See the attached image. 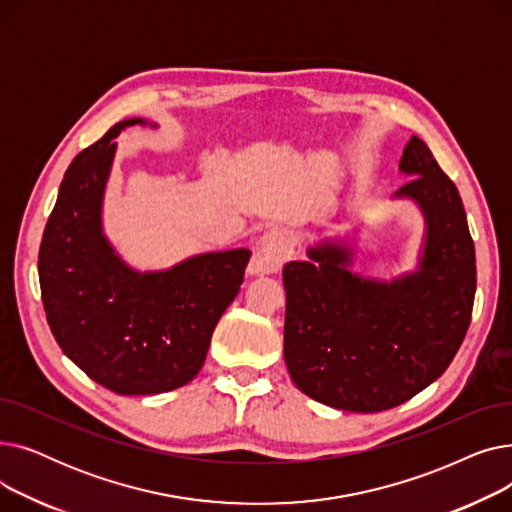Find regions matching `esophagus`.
Returning a JSON list of instances; mask_svg holds the SVG:
<instances>
[{
    "mask_svg": "<svg viewBox=\"0 0 512 512\" xmlns=\"http://www.w3.org/2000/svg\"><path fill=\"white\" fill-rule=\"evenodd\" d=\"M294 249V236L284 228L267 230L255 245L253 259L249 263L251 276L263 274H276L284 261L290 259Z\"/></svg>",
    "mask_w": 512,
    "mask_h": 512,
    "instance_id": "esophagus-1",
    "label": "esophagus"
}]
</instances>
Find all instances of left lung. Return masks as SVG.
I'll list each match as a JSON object with an SVG mask.
<instances>
[{
    "label": "left lung",
    "instance_id": "left-lung-1",
    "mask_svg": "<svg viewBox=\"0 0 512 512\" xmlns=\"http://www.w3.org/2000/svg\"><path fill=\"white\" fill-rule=\"evenodd\" d=\"M398 170L411 180L392 199L415 203L425 224L413 272L355 274V234L321 238L309 261L282 270L290 378L340 411H388L425 390L448 369L471 321L477 272L461 195L415 134Z\"/></svg>",
    "mask_w": 512,
    "mask_h": 512
}]
</instances>
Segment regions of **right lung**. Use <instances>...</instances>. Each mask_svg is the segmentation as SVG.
Returning a JSON list of instances; mask_svg holds the SVG:
<instances>
[{
	"instance_id": "1",
	"label": "right lung",
	"mask_w": 512,
	"mask_h": 512,
	"mask_svg": "<svg viewBox=\"0 0 512 512\" xmlns=\"http://www.w3.org/2000/svg\"><path fill=\"white\" fill-rule=\"evenodd\" d=\"M118 122L78 153L60 184L39 249L47 324L64 355L122 396L161 394L201 371L211 334L245 280L249 249L186 257L168 270L128 265L103 232Z\"/></svg>"
}]
</instances>
